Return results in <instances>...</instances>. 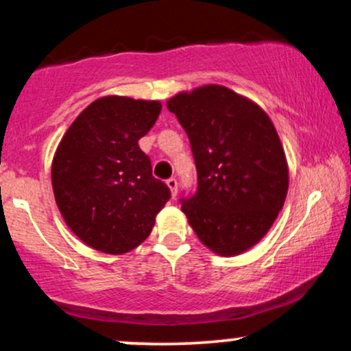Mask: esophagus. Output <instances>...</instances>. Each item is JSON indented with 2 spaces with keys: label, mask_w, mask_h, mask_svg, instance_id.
Here are the masks:
<instances>
[{
  "label": "esophagus",
  "mask_w": 351,
  "mask_h": 351,
  "mask_svg": "<svg viewBox=\"0 0 351 351\" xmlns=\"http://www.w3.org/2000/svg\"><path fill=\"white\" fill-rule=\"evenodd\" d=\"M167 186L170 188V191H171V196H173V198H175V196H176V193H178V181H176L175 178H170V180H167Z\"/></svg>",
  "instance_id": "obj_1"
}]
</instances>
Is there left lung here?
I'll return each instance as SVG.
<instances>
[{"label": "left lung", "mask_w": 351, "mask_h": 351, "mask_svg": "<svg viewBox=\"0 0 351 351\" xmlns=\"http://www.w3.org/2000/svg\"><path fill=\"white\" fill-rule=\"evenodd\" d=\"M167 107L186 130L198 171V191L181 204L188 224L217 256L249 251L287 198L289 165L272 120L219 84L178 92Z\"/></svg>", "instance_id": "left-lung-1"}]
</instances>
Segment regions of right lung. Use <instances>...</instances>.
Masks as SVG:
<instances>
[{"mask_svg":"<svg viewBox=\"0 0 351 351\" xmlns=\"http://www.w3.org/2000/svg\"><path fill=\"white\" fill-rule=\"evenodd\" d=\"M160 112L158 100L106 95L75 117L56 148V204L71 231L95 251L119 256L142 244L170 198L138 147Z\"/></svg>","mask_w":351,"mask_h":351,"instance_id":"add662e5","label":"right lung"}]
</instances>
